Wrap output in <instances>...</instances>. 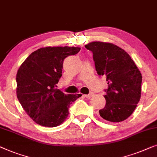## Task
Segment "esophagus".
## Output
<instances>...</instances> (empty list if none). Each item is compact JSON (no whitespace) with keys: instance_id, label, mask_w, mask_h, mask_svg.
I'll return each mask as SVG.
<instances>
[{"instance_id":"1","label":"esophagus","mask_w":157,"mask_h":157,"mask_svg":"<svg viewBox=\"0 0 157 157\" xmlns=\"http://www.w3.org/2000/svg\"><path fill=\"white\" fill-rule=\"evenodd\" d=\"M92 95H93V94H92V93H90L89 94H83L84 97H85L86 98H88V99L91 98L92 97Z\"/></svg>"}]
</instances>
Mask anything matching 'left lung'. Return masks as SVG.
Wrapping results in <instances>:
<instances>
[{
	"label": "left lung",
	"mask_w": 157,
	"mask_h": 157,
	"mask_svg": "<svg viewBox=\"0 0 157 157\" xmlns=\"http://www.w3.org/2000/svg\"><path fill=\"white\" fill-rule=\"evenodd\" d=\"M85 47L93 53L98 74L107 78L106 105L100 115L109 122H122L133 113L141 98L140 70L129 55L113 43L93 41Z\"/></svg>",
	"instance_id": "left-lung-1"
}]
</instances>
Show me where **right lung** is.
I'll return each instance as SVG.
<instances>
[{
	"label": "right lung",
	"mask_w": 157,
	"mask_h": 157,
	"mask_svg": "<svg viewBox=\"0 0 157 157\" xmlns=\"http://www.w3.org/2000/svg\"><path fill=\"white\" fill-rule=\"evenodd\" d=\"M78 47H45L35 50L21 64L16 75L17 98L28 115L46 127L60 125L70 105L82 94H65L57 89L63 61L78 53Z\"/></svg>",
	"instance_id": "add662e5"
}]
</instances>
